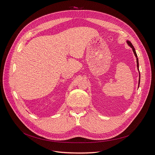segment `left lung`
Masks as SVG:
<instances>
[{
    "label": "left lung",
    "mask_w": 155,
    "mask_h": 155,
    "mask_svg": "<svg viewBox=\"0 0 155 155\" xmlns=\"http://www.w3.org/2000/svg\"><path fill=\"white\" fill-rule=\"evenodd\" d=\"M127 43L128 45H129L132 48V51H133V52H134V55H135V56H136V61H137V67L138 71H139V62H138V58H137V54H136V52L135 48H134V46L132 45V44L130 43V41H127ZM139 76H140V73H139ZM139 83H140V80H139Z\"/></svg>",
    "instance_id": "1"
}]
</instances>
